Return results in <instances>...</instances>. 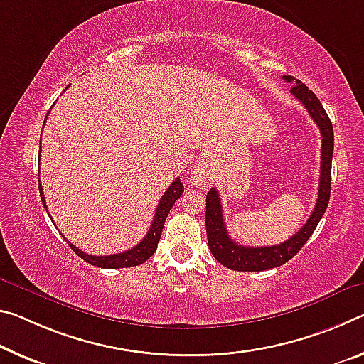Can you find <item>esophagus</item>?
<instances>
[{
    "label": "esophagus",
    "instance_id": "esophagus-1",
    "mask_svg": "<svg viewBox=\"0 0 364 364\" xmlns=\"http://www.w3.org/2000/svg\"><path fill=\"white\" fill-rule=\"evenodd\" d=\"M189 176H191V180L196 186H199V188H205L212 180V173L204 164H196L193 166L191 173H189Z\"/></svg>",
    "mask_w": 364,
    "mask_h": 364
}]
</instances>
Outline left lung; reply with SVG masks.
<instances>
[{
	"mask_svg": "<svg viewBox=\"0 0 364 364\" xmlns=\"http://www.w3.org/2000/svg\"><path fill=\"white\" fill-rule=\"evenodd\" d=\"M287 82H295L291 87V94L295 99L303 103L308 109L309 117L314 119L317 128L322 136L321 147V178H319V194L311 213L308 222L299 228L298 232L288 238L287 241L275 246H241L230 238L223 222V209L220 203V196L217 189L212 188L207 193L205 199V228H207V241H209V250L218 262L225 267L240 272H259V270H267L284 265L285 262L301 250L309 236L314 233L317 223L321 222L322 215L327 209L328 198H331V171H332V154H333V128L331 119H328L324 107L301 80H295L293 76H284Z\"/></svg>",
	"mask_w": 364,
	"mask_h": 364,
	"instance_id": "8db88e82",
	"label": "left lung"
}]
</instances>
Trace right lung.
Listing matches in <instances>:
<instances>
[{
    "label": "right lung",
    "mask_w": 364,
    "mask_h": 364,
    "mask_svg": "<svg viewBox=\"0 0 364 364\" xmlns=\"http://www.w3.org/2000/svg\"><path fill=\"white\" fill-rule=\"evenodd\" d=\"M47 119V118H45ZM40 181V180H38ZM40 189V198H42L43 207L47 209V203H45V194L42 191V184H38ZM184 188L180 181V178H176L175 181L170 184V188L166 189L165 194L161 196L160 203L157 205V210H155V217L154 222L149 228L147 235L144 236V240L139 245H136L131 250L124 251V252H117V255H109V256H92L87 255V252L80 251L79 247L69 243V247L76 252L79 257H82L85 262H89L92 265H97V267L102 269H123V267H134V265H139L142 262H146L149 257H151L155 250H157V245L160 241L161 236V228H164L165 218L168 217V212L171 210L173 204L176 203V199L183 194ZM50 215V213H48Z\"/></svg>",
    "instance_id": "add662e5"
}]
</instances>
